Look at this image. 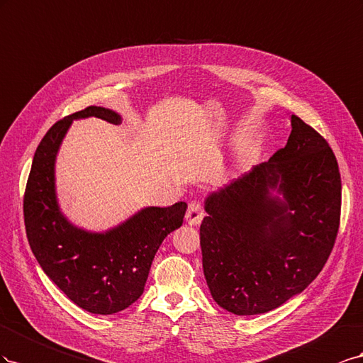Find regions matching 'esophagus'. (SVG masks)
<instances>
[{
	"instance_id": "esophagus-1",
	"label": "esophagus",
	"mask_w": 363,
	"mask_h": 363,
	"mask_svg": "<svg viewBox=\"0 0 363 363\" xmlns=\"http://www.w3.org/2000/svg\"><path fill=\"white\" fill-rule=\"evenodd\" d=\"M185 219L190 225H199L203 219V211H202V205L199 202H191L189 205L187 214H185Z\"/></svg>"
}]
</instances>
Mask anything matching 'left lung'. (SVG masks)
Listing matches in <instances>:
<instances>
[{
  "mask_svg": "<svg viewBox=\"0 0 363 363\" xmlns=\"http://www.w3.org/2000/svg\"><path fill=\"white\" fill-rule=\"evenodd\" d=\"M269 161L213 191L201 225L214 301L234 315L271 312L323 271L340 220V173L328 143L296 116Z\"/></svg>",
  "mask_w": 363,
  "mask_h": 363,
  "instance_id": "obj_1",
  "label": "left lung"
}]
</instances>
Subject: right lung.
<instances>
[{"label": "right lung", "instance_id": "1", "mask_svg": "<svg viewBox=\"0 0 363 363\" xmlns=\"http://www.w3.org/2000/svg\"><path fill=\"white\" fill-rule=\"evenodd\" d=\"M89 117L121 123L116 111L89 106L50 128L28 174L24 222L30 247L51 281L86 312L112 315L143 295L153 257L165 237L182 225L187 203L146 206L103 233L72 225L59 206L55 165L72 120Z\"/></svg>", "mask_w": 363, "mask_h": 363}]
</instances>
